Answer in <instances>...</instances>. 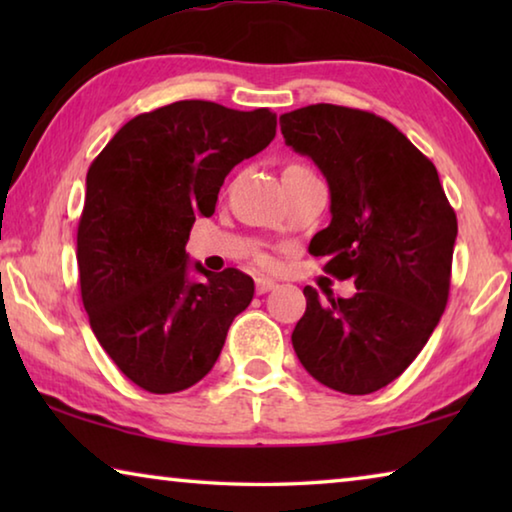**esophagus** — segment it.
<instances>
[{"label": "esophagus", "mask_w": 512, "mask_h": 512, "mask_svg": "<svg viewBox=\"0 0 512 512\" xmlns=\"http://www.w3.org/2000/svg\"><path fill=\"white\" fill-rule=\"evenodd\" d=\"M277 287L275 284V280H271V277H257L255 280V289H257V293H268V291H273Z\"/></svg>", "instance_id": "34e87169"}]
</instances>
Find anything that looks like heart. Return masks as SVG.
<instances>
[{
	"label": "heart",
	"instance_id": "heart-1",
	"mask_svg": "<svg viewBox=\"0 0 512 512\" xmlns=\"http://www.w3.org/2000/svg\"><path fill=\"white\" fill-rule=\"evenodd\" d=\"M291 167H296V169H307V167H302V164H291ZM262 262H268L266 257H262Z\"/></svg>",
	"mask_w": 512,
	"mask_h": 512
}]
</instances>
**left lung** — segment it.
Listing matches in <instances>:
<instances>
[{
  "label": "left lung",
  "mask_w": 512,
  "mask_h": 512,
  "mask_svg": "<svg viewBox=\"0 0 512 512\" xmlns=\"http://www.w3.org/2000/svg\"><path fill=\"white\" fill-rule=\"evenodd\" d=\"M293 151L314 160L329 185L332 221L309 253L354 280L352 298H318L291 341L311 377L368 395L411 366L443 316L452 280L456 214L433 162L372 112L316 103L280 117Z\"/></svg>",
  "instance_id": "obj_1"
}]
</instances>
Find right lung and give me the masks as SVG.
Here are the masks:
<instances>
[{
    "label": "right lung",
    "mask_w": 512,
    "mask_h": 512,
    "mask_svg": "<svg viewBox=\"0 0 512 512\" xmlns=\"http://www.w3.org/2000/svg\"><path fill=\"white\" fill-rule=\"evenodd\" d=\"M277 117L176 101L133 117L88 169L76 235L83 307L101 348L144 391L178 393L219 359L253 300V277L194 271L185 253L196 216H212L241 160L264 151Z\"/></svg>",
    "instance_id": "right-lung-1"
}]
</instances>
